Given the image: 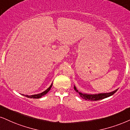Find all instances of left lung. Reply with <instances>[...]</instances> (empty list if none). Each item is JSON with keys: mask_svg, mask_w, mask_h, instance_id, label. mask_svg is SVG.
Returning <instances> with one entry per match:
<instances>
[{"mask_svg": "<svg viewBox=\"0 0 130 130\" xmlns=\"http://www.w3.org/2000/svg\"><path fill=\"white\" fill-rule=\"evenodd\" d=\"M74 89L76 92H78L80 96L82 98L86 99V100L88 101H98L100 99H103L104 98H106L107 97H109L110 96L113 95V94L115 93L118 90V89L116 90L113 91V92L110 93H99V94H84L82 93L78 92V90L76 89L75 86H74Z\"/></svg>", "mask_w": 130, "mask_h": 130, "instance_id": "obj_1", "label": "left lung"}]
</instances>
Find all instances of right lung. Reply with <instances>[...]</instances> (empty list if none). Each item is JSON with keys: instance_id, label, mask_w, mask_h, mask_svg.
I'll return each instance as SVG.
<instances>
[{"instance_id": "obj_1", "label": "right lung", "mask_w": 130, "mask_h": 130, "mask_svg": "<svg viewBox=\"0 0 130 130\" xmlns=\"http://www.w3.org/2000/svg\"><path fill=\"white\" fill-rule=\"evenodd\" d=\"M52 84L51 85V86L49 87V88L47 90H46L45 91H44V92L41 93L40 94H34V95H31V96H28V95H25V96L26 97H28V98H34V99H38V98H40L42 96H44L45 95V94L49 92V90H50L51 87H52Z\"/></svg>"}]
</instances>
